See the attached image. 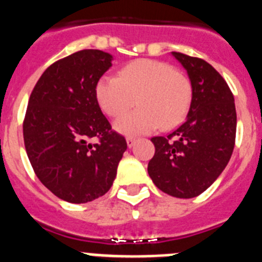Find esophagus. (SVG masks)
<instances>
[{
  "label": "esophagus",
  "mask_w": 262,
  "mask_h": 262,
  "mask_svg": "<svg viewBox=\"0 0 262 262\" xmlns=\"http://www.w3.org/2000/svg\"><path fill=\"white\" fill-rule=\"evenodd\" d=\"M134 144H136V138H132V137L126 138V145H128V147H133Z\"/></svg>",
  "instance_id": "34e87169"
}]
</instances>
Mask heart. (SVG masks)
Masks as SVG:
<instances>
[{
    "instance_id": "heart-1",
    "label": "heart",
    "mask_w": 262,
    "mask_h": 262,
    "mask_svg": "<svg viewBox=\"0 0 262 262\" xmlns=\"http://www.w3.org/2000/svg\"><path fill=\"white\" fill-rule=\"evenodd\" d=\"M191 83L169 63L140 59L125 66L118 76L97 81L96 99L111 117H118L137 104L140 108L122 116L115 129L125 136H140L162 126L169 129L185 118L190 108Z\"/></svg>"
}]
</instances>
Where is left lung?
Masks as SVG:
<instances>
[{
    "label": "left lung",
    "mask_w": 262,
    "mask_h": 262,
    "mask_svg": "<svg viewBox=\"0 0 262 262\" xmlns=\"http://www.w3.org/2000/svg\"><path fill=\"white\" fill-rule=\"evenodd\" d=\"M171 54L191 81L190 111L172 133L151 138L156 153L147 172L165 194L190 199L210 187L231 159L236 138L235 99L210 63L181 52Z\"/></svg>",
    "instance_id": "obj_1"
}]
</instances>
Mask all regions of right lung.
Returning a JSON list of instances; mask_svg holds the SVG:
<instances>
[{
  "label": "right lung",
  "instance_id": "add662e5",
  "mask_svg": "<svg viewBox=\"0 0 262 262\" xmlns=\"http://www.w3.org/2000/svg\"><path fill=\"white\" fill-rule=\"evenodd\" d=\"M113 56L81 50L50 66L29 99L26 153L36 177L70 203H87L112 187L126 141L100 109L96 85ZM96 137L99 142L91 144Z\"/></svg>",
  "mask_w": 262,
  "mask_h": 262
}]
</instances>
